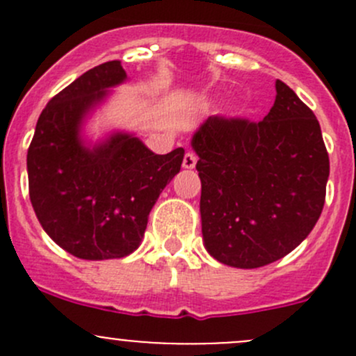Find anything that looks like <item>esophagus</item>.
<instances>
[{"label":"esophagus","instance_id":"esophagus-1","mask_svg":"<svg viewBox=\"0 0 356 356\" xmlns=\"http://www.w3.org/2000/svg\"><path fill=\"white\" fill-rule=\"evenodd\" d=\"M196 161H198V156H196L195 153L188 152L184 155V160H182V167H184V168H195Z\"/></svg>","mask_w":356,"mask_h":356}]
</instances>
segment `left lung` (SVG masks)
Listing matches in <instances>:
<instances>
[{
  "instance_id": "left-lung-1",
  "label": "left lung",
  "mask_w": 356,
  "mask_h": 356,
  "mask_svg": "<svg viewBox=\"0 0 356 356\" xmlns=\"http://www.w3.org/2000/svg\"><path fill=\"white\" fill-rule=\"evenodd\" d=\"M264 120L208 117L193 138L208 253L257 268L291 253L325 203L329 155L314 111L284 82Z\"/></svg>"
}]
</instances>
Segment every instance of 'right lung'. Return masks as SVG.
I'll list each match as a JSON object with an SVG mask.
<instances>
[{
	"label": "right lung",
	"instance_id": "right-lung-1",
	"mask_svg": "<svg viewBox=\"0 0 356 356\" xmlns=\"http://www.w3.org/2000/svg\"><path fill=\"white\" fill-rule=\"evenodd\" d=\"M124 79L118 60L75 79L41 111L27 152L29 196L38 220L56 245L82 260L132 253L184 158L182 148L155 155L127 134L92 149L81 145L86 111Z\"/></svg>",
	"mask_w": 356,
	"mask_h": 356
}]
</instances>
